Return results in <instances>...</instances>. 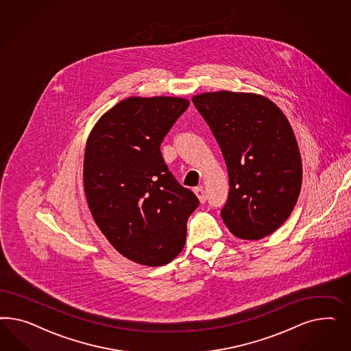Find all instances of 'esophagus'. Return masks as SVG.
Returning <instances> with one entry per match:
<instances>
[{"mask_svg": "<svg viewBox=\"0 0 351 351\" xmlns=\"http://www.w3.org/2000/svg\"><path fill=\"white\" fill-rule=\"evenodd\" d=\"M194 193H195V195L198 197L199 202H206V193H204V189H203V186H198V188H195V189H194Z\"/></svg>", "mask_w": 351, "mask_h": 351, "instance_id": "esophagus-1", "label": "esophagus"}]
</instances>
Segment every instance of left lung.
Wrapping results in <instances>:
<instances>
[{"instance_id": "left-lung-1", "label": "left lung", "mask_w": 351, "mask_h": 351, "mask_svg": "<svg viewBox=\"0 0 351 351\" xmlns=\"http://www.w3.org/2000/svg\"><path fill=\"white\" fill-rule=\"evenodd\" d=\"M223 152L229 195L221 210L235 237L258 241L293 211L302 181L298 140L285 113L265 96L215 91L191 97Z\"/></svg>"}]
</instances>
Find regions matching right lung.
Returning <instances> with one entry per match:
<instances>
[{
	"label": "right lung",
	"instance_id": "1",
	"mask_svg": "<svg viewBox=\"0 0 351 351\" xmlns=\"http://www.w3.org/2000/svg\"><path fill=\"white\" fill-rule=\"evenodd\" d=\"M188 106L178 96H130L97 119L86 141L88 210L114 250L140 265H166L180 254L199 203L173 179L160 149Z\"/></svg>",
	"mask_w": 351,
	"mask_h": 351
}]
</instances>
